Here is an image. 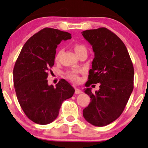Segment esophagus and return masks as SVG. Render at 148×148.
Returning a JSON list of instances; mask_svg holds the SVG:
<instances>
[{"label": "esophagus", "mask_w": 148, "mask_h": 148, "mask_svg": "<svg viewBox=\"0 0 148 148\" xmlns=\"http://www.w3.org/2000/svg\"><path fill=\"white\" fill-rule=\"evenodd\" d=\"M75 93L76 94H81V93H82V91L79 90V89H78V88H75Z\"/></svg>", "instance_id": "1"}]
</instances>
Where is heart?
I'll use <instances>...</instances> for the list:
<instances>
[{
	"label": "heart",
	"mask_w": 148,
	"mask_h": 148,
	"mask_svg": "<svg viewBox=\"0 0 148 148\" xmlns=\"http://www.w3.org/2000/svg\"><path fill=\"white\" fill-rule=\"evenodd\" d=\"M73 48L75 52V53L77 54H78L80 52L83 51V50H86V47H85V46L80 43L73 44ZM60 53H61V51H60V50H59V51L57 52V54H56V57H55L56 60H58V58H59V57H60ZM66 75L69 79L73 81V82H77L79 80L78 71H76V70L69 71L66 73Z\"/></svg>",
	"instance_id": "b5f03b06"
}]
</instances>
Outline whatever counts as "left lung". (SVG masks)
Masks as SVG:
<instances>
[{"label":"left lung","instance_id":"1","mask_svg":"<svg viewBox=\"0 0 148 148\" xmlns=\"http://www.w3.org/2000/svg\"><path fill=\"white\" fill-rule=\"evenodd\" d=\"M82 34L94 52L86 86L100 84V90L94 94L90 88L85 90L91 102L83 110V115L94 126H106L121 116L133 92V62L125 44L107 28L86 30Z\"/></svg>","mask_w":148,"mask_h":148}]
</instances>
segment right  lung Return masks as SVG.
<instances>
[{"mask_svg":"<svg viewBox=\"0 0 148 148\" xmlns=\"http://www.w3.org/2000/svg\"><path fill=\"white\" fill-rule=\"evenodd\" d=\"M66 32L44 28L32 36L22 48L13 69L14 87L22 110L28 119L47 125L58 116L62 103L75 90L64 79L56 88L48 86V73L54 64L56 48L62 40L71 38Z\"/></svg>","mask_w":148,"mask_h":148,"instance_id":"obj_1","label":"right lung"}]
</instances>
